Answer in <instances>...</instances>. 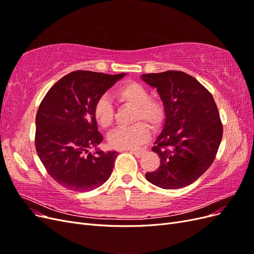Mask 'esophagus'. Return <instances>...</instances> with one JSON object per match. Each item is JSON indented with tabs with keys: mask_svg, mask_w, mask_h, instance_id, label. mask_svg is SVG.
I'll list each match as a JSON object with an SVG mask.
<instances>
[{
	"mask_svg": "<svg viewBox=\"0 0 254 254\" xmlns=\"http://www.w3.org/2000/svg\"><path fill=\"white\" fill-rule=\"evenodd\" d=\"M130 152H131L132 155H134L136 158H141L144 153L143 150H131Z\"/></svg>",
	"mask_w": 254,
	"mask_h": 254,
	"instance_id": "obj_1",
	"label": "esophagus"
}]
</instances>
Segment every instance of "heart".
<instances>
[{
	"label": "heart",
	"mask_w": 254,
	"mask_h": 254,
	"mask_svg": "<svg viewBox=\"0 0 254 254\" xmlns=\"http://www.w3.org/2000/svg\"><path fill=\"white\" fill-rule=\"evenodd\" d=\"M115 97L122 104L134 107L133 121H144L153 128H159L165 119L162 102L151 99L148 90L139 82L130 81L115 91ZM94 117L97 124L107 129L114 121V110L110 99L103 96L94 106ZM149 137V130L144 123H135L128 127H119L109 134L111 147L119 150H131L145 143Z\"/></svg>",
	"instance_id": "obj_1"
}]
</instances>
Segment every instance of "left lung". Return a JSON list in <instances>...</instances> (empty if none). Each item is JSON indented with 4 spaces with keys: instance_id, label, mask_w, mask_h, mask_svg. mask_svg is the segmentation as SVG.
Segmentation results:
<instances>
[{
    "instance_id": "obj_1",
    "label": "left lung",
    "mask_w": 254,
    "mask_h": 254,
    "mask_svg": "<svg viewBox=\"0 0 254 254\" xmlns=\"http://www.w3.org/2000/svg\"><path fill=\"white\" fill-rule=\"evenodd\" d=\"M156 88L165 108L163 129L151 148L160 158L157 171L146 179L165 190L181 189L205 173L216 157L222 125L212 94L181 71L144 74Z\"/></svg>"
}]
</instances>
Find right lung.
I'll return each instance as SVG.
<instances>
[{
	"label": "right lung",
	"mask_w": 254,
	"mask_h": 254,
	"mask_svg": "<svg viewBox=\"0 0 254 254\" xmlns=\"http://www.w3.org/2000/svg\"><path fill=\"white\" fill-rule=\"evenodd\" d=\"M125 75L75 71L59 79L42 99L36 115V150L49 175L64 188L88 191L110 178L119 153L88 152L103 141L94 106Z\"/></svg>",
	"instance_id": "1"
}]
</instances>
